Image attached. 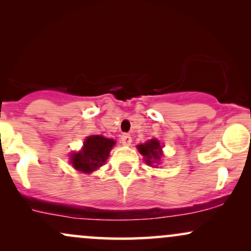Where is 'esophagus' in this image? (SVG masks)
<instances>
[{"label": "esophagus", "instance_id": "34e87169", "mask_svg": "<svg viewBox=\"0 0 251 251\" xmlns=\"http://www.w3.org/2000/svg\"><path fill=\"white\" fill-rule=\"evenodd\" d=\"M120 142H122L123 145H125V146L131 145V143H132L131 135L127 134V133H124V134L122 135V138H120Z\"/></svg>", "mask_w": 251, "mask_h": 251}]
</instances>
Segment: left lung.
Here are the masks:
<instances>
[{
	"label": "left lung",
	"mask_w": 251,
	"mask_h": 251,
	"mask_svg": "<svg viewBox=\"0 0 251 251\" xmlns=\"http://www.w3.org/2000/svg\"><path fill=\"white\" fill-rule=\"evenodd\" d=\"M138 151L140 154L144 155L145 163L150 166H153L154 163H159L160 158H162V146L157 139L148 140L145 144H140L137 146Z\"/></svg>",
	"instance_id": "left-lung-1"
}]
</instances>
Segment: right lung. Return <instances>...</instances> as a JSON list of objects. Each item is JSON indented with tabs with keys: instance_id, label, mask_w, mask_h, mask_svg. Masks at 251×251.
I'll return each mask as SVG.
<instances>
[{
	"instance_id": "1",
	"label": "right lung",
	"mask_w": 251,
	"mask_h": 251,
	"mask_svg": "<svg viewBox=\"0 0 251 251\" xmlns=\"http://www.w3.org/2000/svg\"><path fill=\"white\" fill-rule=\"evenodd\" d=\"M114 145L116 142L113 139L102 135H89L83 142L82 149L71 154L72 166L83 174H91L105 164Z\"/></svg>"
}]
</instances>
